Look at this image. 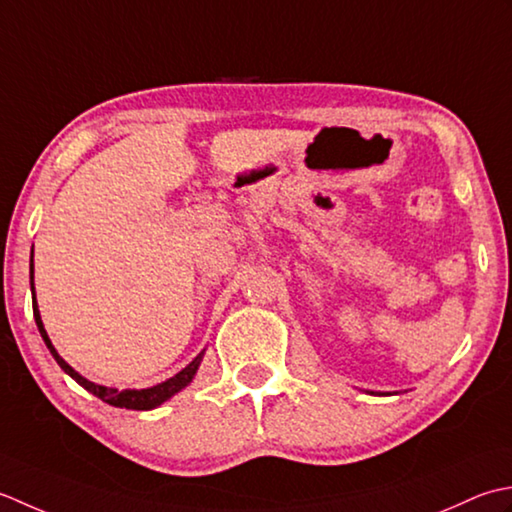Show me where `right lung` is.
<instances>
[{
    "instance_id": "1",
    "label": "right lung",
    "mask_w": 512,
    "mask_h": 512,
    "mask_svg": "<svg viewBox=\"0 0 512 512\" xmlns=\"http://www.w3.org/2000/svg\"><path fill=\"white\" fill-rule=\"evenodd\" d=\"M30 291H33V314H35V322H37V329L41 333V338H44L48 351L52 353V358L57 360V364L61 369H64L72 380H75L77 384H81L83 389H86L88 393L97 395L99 400L108 402L112 406H119V409H132V411H150V409H156V406H161L165 400H170L172 395H176L179 391H183L187 384H190L194 380V375L198 371V367H201L203 362V356H205V349L198 353V356L187 364L185 369H181L176 375H172V378H168L161 384H154V387L150 389H114V387H103V384H97V382H90L88 378H83V375L79 371H75L70 367V364L59 356L55 344L50 342L48 333L44 329V322H41V314H39V307H37V296H35V265H33V256H30Z\"/></svg>"
}]
</instances>
